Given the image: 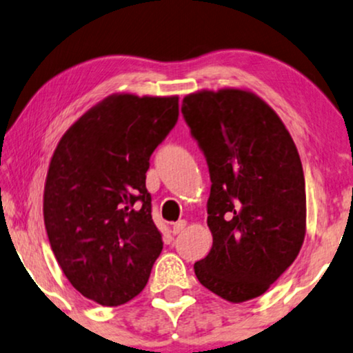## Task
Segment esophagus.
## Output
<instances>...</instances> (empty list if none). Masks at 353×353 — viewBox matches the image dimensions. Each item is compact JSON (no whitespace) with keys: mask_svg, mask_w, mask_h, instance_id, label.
Returning a JSON list of instances; mask_svg holds the SVG:
<instances>
[{"mask_svg":"<svg viewBox=\"0 0 353 353\" xmlns=\"http://www.w3.org/2000/svg\"><path fill=\"white\" fill-rule=\"evenodd\" d=\"M186 220H178L175 225H173V234H180L183 230L186 228Z\"/></svg>","mask_w":353,"mask_h":353,"instance_id":"esophagus-1","label":"esophagus"}]
</instances>
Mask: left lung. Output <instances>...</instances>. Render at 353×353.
Returning <instances> with one entry per match:
<instances>
[{"label": "left lung", "mask_w": 353, "mask_h": 353, "mask_svg": "<svg viewBox=\"0 0 353 353\" xmlns=\"http://www.w3.org/2000/svg\"><path fill=\"white\" fill-rule=\"evenodd\" d=\"M181 114L210 173L214 244L194 263L202 286L230 302L262 296L305 238V178L291 134L250 91H197Z\"/></svg>", "instance_id": "obj_1"}]
</instances>
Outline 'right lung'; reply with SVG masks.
I'll return each mask as SVG.
<instances>
[{"label":"right lung","instance_id":"add662e5","mask_svg":"<svg viewBox=\"0 0 353 353\" xmlns=\"http://www.w3.org/2000/svg\"><path fill=\"white\" fill-rule=\"evenodd\" d=\"M178 120V96L112 94L64 133L43 215L72 286L105 307L137 297L162 252L146 190L149 159Z\"/></svg>","mask_w":353,"mask_h":353}]
</instances>
